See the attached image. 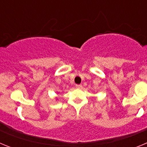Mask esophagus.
<instances>
[{
  "label": "esophagus",
  "mask_w": 147,
  "mask_h": 147,
  "mask_svg": "<svg viewBox=\"0 0 147 147\" xmlns=\"http://www.w3.org/2000/svg\"><path fill=\"white\" fill-rule=\"evenodd\" d=\"M76 88H77V89H81V88H82V85H76Z\"/></svg>",
  "instance_id": "esophagus-1"
}]
</instances>
